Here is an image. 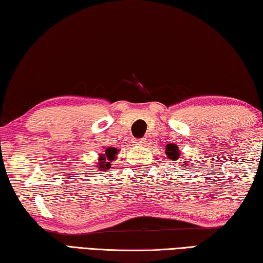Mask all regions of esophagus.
<instances>
[{"mask_svg": "<svg viewBox=\"0 0 263 263\" xmlns=\"http://www.w3.org/2000/svg\"><path fill=\"white\" fill-rule=\"evenodd\" d=\"M133 144H135L136 146H145L147 142H146L145 139H136L135 141H133Z\"/></svg>", "mask_w": 263, "mask_h": 263, "instance_id": "1", "label": "esophagus"}]
</instances>
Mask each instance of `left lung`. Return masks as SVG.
<instances>
[{
	"mask_svg": "<svg viewBox=\"0 0 263 263\" xmlns=\"http://www.w3.org/2000/svg\"><path fill=\"white\" fill-rule=\"evenodd\" d=\"M166 154H167V157L172 160H177L180 158L179 148H177V146H175V145H167ZM184 166H186V164H184Z\"/></svg>",
	"mask_w": 263,
	"mask_h": 263,
	"instance_id": "1",
	"label": "left lung"
}]
</instances>
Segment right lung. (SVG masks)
Segmentation results:
<instances>
[{
  "label": "right lung",
  "instance_id": "right-lung-1",
  "mask_svg": "<svg viewBox=\"0 0 263 263\" xmlns=\"http://www.w3.org/2000/svg\"><path fill=\"white\" fill-rule=\"evenodd\" d=\"M116 154H117V149L114 148V147H109L105 149V154L102 155L100 161H101V164H100V168L102 169H109L110 168V162L106 161V160H109V161H112V160H115L116 158Z\"/></svg>",
  "mask_w": 263,
  "mask_h": 263
}]
</instances>
